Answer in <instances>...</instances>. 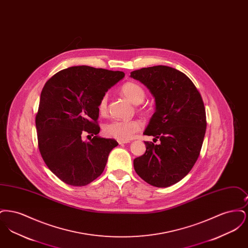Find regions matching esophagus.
Wrapping results in <instances>:
<instances>
[{
  "mask_svg": "<svg viewBox=\"0 0 248 248\" xmlns=\"http://www.w3.org/2000/svg\"><path fill=\"white\" fill-rule=\"evenodd\" d=\"M130 141H124V140H118V143L120 145H123V144H126V143H129Z\"/></svg>",
  "mask_w": 248,
  "mask_h": 248,
  "instance_id": "1",
  "label": "esophagus"
}]
</instances>
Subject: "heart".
Listing matches in <instances>:
<instances>
[{
  "label": "heart",
  "instance_id": "1",
  "mask_svg": "<svg viewBox=\"0 0 248 248\" xmlns=\"http://www.w3.org/2000/svg\"><path fill=\"white\" fill-rule=\"evenodd\" d=\"M121 92L129 101L136 105L140 104L145 98L144 89L138 83L132 82L124 83L121 88ZM107 105L108 96L105 94L98 105V109L101 113L106 111ZM141 128V122L138 120H113L107 123L103 127V131L107 137L127 141Z\"/></svg>",
  "mask_w": 248,
  "mask_h": 248
}]
</instances>
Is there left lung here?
Instances as JSON below:
<instances>
[{
	"mask_svg": "<svg viewBox=\"0 0 248 248\" xmlns=\"http://www.w3.org/2000/svg\"><path fill=\"white\" fill-rule=\"evenodd\" d=\"M130 77L154 95L155 111L144 134L161 141L145 142L135 171L154 187H169L186 177L199 157L206 129L202 96L187 75L168 66L143 68Z\"/></svg>",
	"mask_w": 248,
	"mask_h": 248,
	"instance_id": "1",
	"label": "left lung"
}]
</instances>
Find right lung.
<instances>
[{
  "label": "right lung",
  "mask_w": 248,
  "mask_h": 248,
  "mask_svg": "<svg viewBox=\"0 0 248 248\" xmlns=\"http://www.w3.org/2000/svg\"><path fill=\"white\" fill-rule=\"evenodd\" d=\"M124 77L123 71L74 66L45 84L35 124L38 145L48 168L66 184L81 187L99 177L110 151L118 145L97 135L98 105L107 91Z\"/></svg>",
  "instance_id": "right-lung-1"
}]
</instances>
